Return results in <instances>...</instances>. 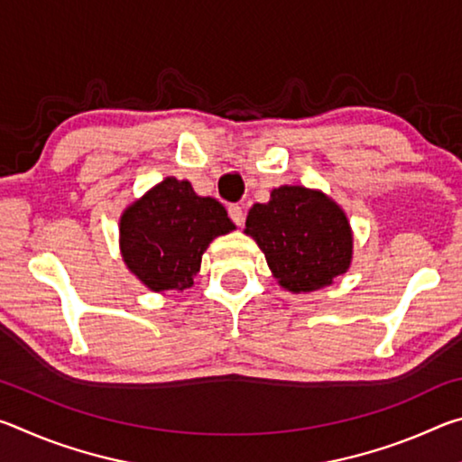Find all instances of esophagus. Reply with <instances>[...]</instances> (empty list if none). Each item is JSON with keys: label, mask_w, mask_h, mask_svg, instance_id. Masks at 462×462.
<instances>
[{"label": "esophagus", "mask_w": 462, "mask_h": 462, "mask_svg": "<svg viewBox=\"0 0 462 462\" xmlns=\"http://www.w3.org/2000/svg\"><path fill=\"white\" fill-rule=\"evenodd\" d=\"M228 216L236 226H242V222H245V209H242V206H238V203H232L228 208Z\"/></svg>", "instance_id": "1"}]
</instances>
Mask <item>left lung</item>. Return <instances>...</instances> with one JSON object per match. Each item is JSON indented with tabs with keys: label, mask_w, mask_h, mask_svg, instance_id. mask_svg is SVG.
<instances>
[{
	"label": "left lung",
	"mask_w": 462,
	"mask_h": 462,
	"mask_svg": "<svg viewBox=\"0 0 462 462\" xmlns=\"http://www.w3.org/2000/svg\"><path fill=\"white\" fill-rule=\"evenodd\" d=\"M246 234L267 256L271 271L289 291H316L346 273L353 234L342 209L306 187L273 189L269 203H254Z\"/></svg>",
	"instance_id": "left-lung-1"
}]
</instances>
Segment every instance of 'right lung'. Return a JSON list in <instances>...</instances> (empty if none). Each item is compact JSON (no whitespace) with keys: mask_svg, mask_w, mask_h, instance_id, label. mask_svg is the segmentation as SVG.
Listing matches in <instances>:
<instances>
[{"mask_svg":"<svg viewBox=\"0 0 462 462\" xmlns=\"http://www.w3.org/2000/svg\"><path fill=\"white\" fill-rule=\"evenodd\" d=\"M230 230L234 224L220 201L167 177L124 212L122 256L152 291H183L193 285L203 250Z\"/></svg>","mask_w":462,"mask_h":462,"instance_id":"right-lung-1","label":"right lung"}]
</instances>
